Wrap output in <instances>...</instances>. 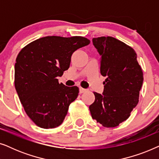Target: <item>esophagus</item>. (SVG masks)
<instances>
[{"mask_svg": "<svg viewBox=\"0 0 159 159\" xmlns=\"http://www.w3.org/2000/svg\"><path fill=\"white\" fill-rule=\"evenodd\" d=\"M87 90L86 89H84L82 88H80V93H83L84 92H86Z\"/></svg>", "mask_w": 159, "mask_h": 159, "instance_id": "esophagus-1", "label": "esophagus"}]
</instances>
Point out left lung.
Here are the masks:
<instances>
[{
	"label": "left lung",
	"instance_id": "left-lung-1",
	"mask_svg": "<svg viewBox=\"0 0 159 159\" xmlns=\"http://www.w3.org/2000/svg\"><path fill=\"white\" fill-rule=\"evenodd\" d=\"M101 55V74L106 77L103 94L94 93L89 106L93 119L105 127H115L127 120L139 101L143 73L134 50L112 38L93 39Z\"/></svg>",
	"mask_w": 159,
	"mask_h": 159
}]
</instances>
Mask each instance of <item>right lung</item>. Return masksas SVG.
Listing matches in <instances>:
<instances>
[{"instance_id":"right-lung-1","label":"right lung","mask_w":159,"mask_h":159,"mask_svg":"<svg viewBox=\"0 0 159 159\" xmlns=\"http://www.w3.org/2000/svg\"><path fill=\"white\" fill-rule=\"evenodd\" d=\"M90 43L81 36H47L29 43L19 53L15 88L26 114L37 126L51 129L62 124L79 88L59 84L56 77L69 68L74 52Z\"/></svg>"}]
</instances>
